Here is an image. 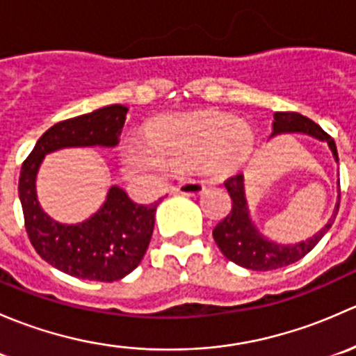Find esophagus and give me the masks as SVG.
I'll return each mask as SVG.
<instances>
[{
  "label": "esophagus",
  "instance_id": "esophagus-1",
  "mask_svg": "<svg viewBox=\"0 0 356 356\" xmlns=\"http://www.w3.org/2000/svg\"><path fill=\"white\" fill-rule=\"evenodd\" d=\"M174 191L186 196H196L204 191V184L201 181H186L182 184H179L177 188H174Z\"/></svg>",
  "mask_w": 356,
  "mask_h": 356
}]
</instances>
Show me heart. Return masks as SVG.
Instances as JSON below:
<instances>
[{"label":"heart","instance_id":"obj_1","mask_svg":"<svg viewBox=\"0 0 356 356\" xmlns=\"http://www.w3.org/2000/svg\"><path fill=\"white\" fill-rule=\"evenodd\" d=\"M253 132L245 122L217 111L168 115L149 129V143L131 139L124 165L131 174L161 177L172 168L227 172L250 156Z\"/></svg>","mask_w":356,"mask_h":356}]
</instances>
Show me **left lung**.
I'll use <instances>...</instances> for the list:
<instances>
[{"instance_id":"left-lung-1","label":"left lung","mask_w":356,"mask_h":356,"mask_svg":"<svg viewBox=\"0 0 356 356\" xmlns=\"http://www.w3.org/2000/svg\"><path fill=\"white\" fill-rule=\"evenodd\" d=\"M279 134H305L322 143H327L334 160L339 161L334 139L327 132H324L321 125L315 124L310 118L303 117V115L294 113V111H275L270 138ZM224 186L231 195L232 208L227 217L218 222L217 227L213 229V239L227 260L234 261L239 267L250 268V270H274V268L286 267V265H291L303 258L305 254L310 253L317 246V243L331 229L337 210H339L341 195L337 196V203L331 218L317 234L305 239V241L293 243V245H281V243L265 238L258 231L254 222L251 220L245 193V175H232L224 182Z\"/></svg>"}]
</instances>
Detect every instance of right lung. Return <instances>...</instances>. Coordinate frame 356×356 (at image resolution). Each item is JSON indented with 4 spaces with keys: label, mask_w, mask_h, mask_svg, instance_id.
Wrapping results in <instances>:
<instances>
[{
    "label": "right lung",
    "mask_w": 356,
    "mask_h": 356,
    "mask_svg": "<svg viewBox=\"0 0 356 356\" xmlns=\"http://www.w3.org/2000/svg\"><path fill=\"white\" fill-rule=\"evenodd\" d=\"M129 108L110 105L49 127L24 161L19 179L25 231L42 260L77 279L113 282L131 274L145 257L155 227L158 201L138 204L118 186L105 203L79 224H62L41 208L35 179L46 155L63 148H113Z\"/></svg>",
    "instance_id": "obj_1"
}]
</instances>
